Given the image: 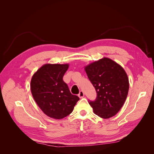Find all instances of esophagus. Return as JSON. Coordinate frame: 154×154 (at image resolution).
<instances>
[{
  "label": "esophagus",
  "instance_id": "34e87169",
  "mask_svg": "<svg viewBox=\"0 0 154 154\" xmlns=\"http://www.w3.org/2000/svg\"><path fill=\"white\" fill-rule=\"evenodd\" d=\"M78 96H79V97H80V98H82V97L84 96V92H83L82 91H81L80 92V93H79Z\"/></svg>",
  "mask_w": 154,
  "mask_h": 154
}]
</instances>
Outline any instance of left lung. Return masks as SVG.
I'll return each instance as SVG.
<instances>
[{"instance_id": "8db88e82", "label": "left lung", "mask_w": 154, "mask_h": 154, "mask_svg": "<svg viewBox=\"0 0 154 154\" xmlns=\"http://www.w3.org/2000/svg\"><path fill=\"white\" fill-rule=\"evenodd\" d=\"M85 71L97 92L96 100L88 101L94 113L103 119L114 116L124 105L128 92V78L124 69L104 57L87 65Z\"/></svg>"}]
</instances>
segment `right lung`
Instances as JSON below:
<instances>
[{"label": "right lung", "instance_id": "right-lung-1", "mask_svg": "<svg viewBox=\"0 0 154 154\" xmlns=\"http://www.w3.org/2000/svg\"><path fill=\"white\" fill-rule=\"evenodd\" d=\"M69 63H46L34 73L31 91L36 104L49 117L60 119L71 114L80 98L72 95L63 76Z\"/></svg>", "mask_w": 154, "mask_h": 154}]
</instances>
